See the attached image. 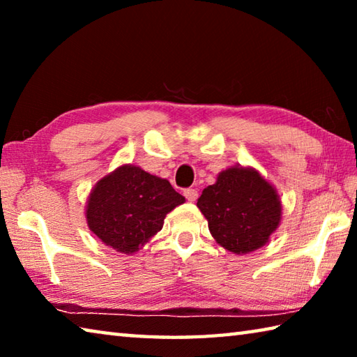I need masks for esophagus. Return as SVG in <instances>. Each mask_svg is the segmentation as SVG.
<instances>
[{
  "instance_id": "1",
  "label": "esophagus",
  "mask_w": 357,
  "mask_h": 357,
  "mask_svg": "<svg viewBox=\"0 0 357 357\" xmlns=\"http://www.w3.org/2000/svg\"><path fill=\"white\" fill-rule=\"evenodd\" d=\"M184 197H185L189 202H195L197 197H198V192H197L195 189H185V190H184Z\"/></svg>"
}]
</instances>
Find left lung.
<instances>
[{
	"instance_id": "left-lung-1",
	"label": "left lung",
	"mask_w": 357,
	"mask_h": 357,
	"mask_svg": "<svg viewBox=\"0 0 357 357\" xmlns=\"http://www.w3.org/2000/svg\"><path fill=\"white\" fill-rule=\"evenodd\" d=\"M197 206L215 243L236 255L261 249L282 220L275 187L252 167L220 172L215 183L202 192Z\"/></svg>"
}]
</instances>
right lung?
<instances>
[{"instance_id":"1","label":"right lung","mask_w":357,"mask_h":357,"mask_svg":"<svg viewBox=\"0 0 357 357\" xmlns=\"http://www.w3.org/2000/svg\"><path fill=\"white\" fill-rule=\"evenodd\" d=\"M184 202L167 179L126 164L96 183L84 215L89 229L107 247L132 255L160 231L167 214Z\"/></svg>"}]
</instances>
